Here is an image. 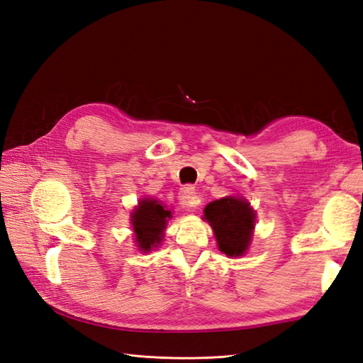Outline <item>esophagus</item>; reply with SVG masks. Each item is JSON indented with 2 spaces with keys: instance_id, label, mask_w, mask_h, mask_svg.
<instances>
[{
  "instance_id": "esophagus-1",
  "label": "esophagus",
  "mask_w": 363,
  "mask_h": 363,
  "mask_svg": "<svg viewBox=\"0 0 363 363\" xmlns=\"http://www.w3.org/2000/svg\"><path fill=\"white\" fill-rule=\"evenodd\" d=\"M179 200H180V205L183 208H188V209L197 208L200 205V199L197 196V191L194 186H191V184H186V186H183L180 189Z\"/></svg>"
}]
</instances>
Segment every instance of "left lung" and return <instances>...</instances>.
Instances as JSON below:
<instances>
[{"label":"left lung","mask_w":363,"mask_h":363,"mask_svg":"<svg viewBox=\"0 0 363 363\" xmlns=\"http://www.w3.org/2000/svg\"><path fill=\"white\" fill-rule=\"evenodd\" d=\"M205 219L213 227L222 253L230 257L245 253L255 228V211L244 199L214 200L205 208Z\"/></svg>","instance_id":"1"}]
</instances>
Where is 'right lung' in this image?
<instances>
[{
  "mask_svg": "<svg viewBox=\"0 0 363 363\" xmlns=\"http://www.w3.org/2000/svg\"><path fill=\"white\" fill-rule=\"evenodd\" d=\"M171 217V211L164 209L157 200H141L138 208L132 213V225L140 250L149 252L152 247L161 242L167 219Z\"/></svg>",
  "mask_w": 363,
  "mask_h": 363,
  "instance_id": "right-lung-1",
  "label": "right lung"
}]
</instances>
